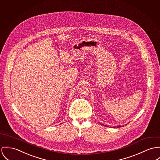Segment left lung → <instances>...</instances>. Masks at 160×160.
Listing matches in <instances>:
<instances>
[{
  "instance_id": "1",
  "label": "left lung",
  "mask_w": 160,
  "mask_h": 160,
  "mask_svg": "<svg viewBox=\"0 0 160 160\" xmlns=\"http://www.w3.org/2000/svg\"><path fill=\"white\" fill-rule=\"evenodd\" d=\"M118 127H121V126H117V128H118Z\"/></svg>"
}]
</instances>
